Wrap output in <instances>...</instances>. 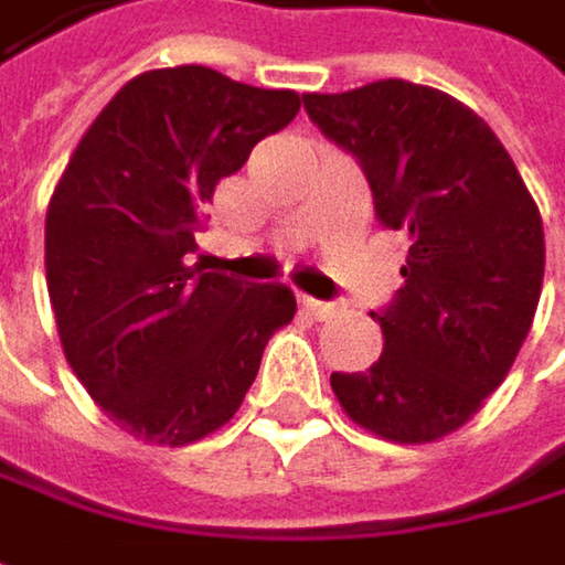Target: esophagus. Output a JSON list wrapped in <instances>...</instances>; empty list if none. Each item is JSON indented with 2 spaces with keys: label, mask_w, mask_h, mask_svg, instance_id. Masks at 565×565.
Wrapping results in <instances>:
<instances>
[{
  "label": "esophagus",
  "mask_w": 565,
  "mask_h": 565,
  "mask_svg": "<svg viewBox=\"0 0 565 565\" xmlns=\"http://www.w3.org/2000/svg\"><path fill=\"white\" fill-rule=\"evenodd\" d=\"M300 307H303V313H310L313 320H327V317H333L335 303H323V300H313V297H300Z\"/></svg>",
  "instance_id": "34e87169"
}]
</instances>
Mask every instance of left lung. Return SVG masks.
<instances>
[{
	"instance_id": "left-lung-1",
	"label": "left lung",
	"mask_w": 565,
	"mask_h": 565,
	"mask_svg": "<svg viewBox=\"0 0 565 565\" xmlns=\"http://www.w3.org/2000/svg\"><path fill=\"white\" fill-rule=\"evenodd\" d=\"M310 119L352 151L387 230L411 238L404 287L369 372H333L345 417L391 443H436L508 379L543 287V223L511 154L449 93L375 79L307 93Z\"/></svg>"
}]
</instances>
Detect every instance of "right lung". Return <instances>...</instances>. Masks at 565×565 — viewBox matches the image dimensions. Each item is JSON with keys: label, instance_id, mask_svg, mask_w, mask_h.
<instances>
[{"label": "right lung", "instance_id": "add662e5", "mask_svg": "<svg viewBox=\"0 0 565 565\" xmlns=\"http://www.w3.org/2000/svg\"><path fill=\"white\" fill-rule=\"evenodd\" d=\"M297 109L294 89L200 64L145 71L83 131L51 193L44 271L67 365L135 439L174 449L226 427L297 313L284 284L190 265L216 183Z\"/></svg>", "mask_w": 565, "mask_h": 565}]
</instances>
